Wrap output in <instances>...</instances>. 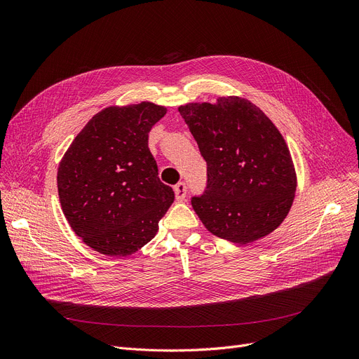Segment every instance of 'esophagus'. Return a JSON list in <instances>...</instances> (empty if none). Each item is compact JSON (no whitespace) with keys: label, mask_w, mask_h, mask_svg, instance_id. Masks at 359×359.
<instances>
[{"label":"esophagus","mask_w":359,"mask_h":359,"mask_svg":"<svg viewBox=\"0 0 359 359\" xmlns=\"http://www.w3.org/2000/svg\"><path fill=\"white\" fill-rule=\"evenodd\" d=\"M186 194H187V186L184 182H180L175 186V195H176L177 201H184Z\"/></svg>","instance_id":"34e87169"}]
</instances>
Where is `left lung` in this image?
I'll list each match as a JSON object with an SVG mask.
<instances>
[{
    "label": "left lung",
    "mask_w": 359,
    "mask_h": 359,
    "mask_svg": "<svg viewBox=\"0 0 359 359\" xmlns=\"http://www.w3.org/2000/svg\"><path fill=\"white\" fill-rule=\"evenodd\" d=\"M179 111L206 161L205 191L192 196L205 227L240 244L278 229L297 182L290 149L272 121L241 97L189 103Z\"/></svg>",
    "instance_id": "1"
}]
</instances>
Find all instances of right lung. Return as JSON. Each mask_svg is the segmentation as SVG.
<instances>
[{
    "instance_id": "1",
    "label": "right lung",
    "mask_w": 359,
    "mask_h": 359,
    "mask_svg": "<svg viewBox=\"0 0 359 359\" xmlns=\"http://www.w3.org/2000/svg\"><path fill=\"white\" fill-rule=\"evenodd\" d=\"M165 107L149 102L94 115L58 168V194L71 229L106 256L137 252L157 234L175 192L158 177L148 134Z\"/></svg>"
}]
</instances>
